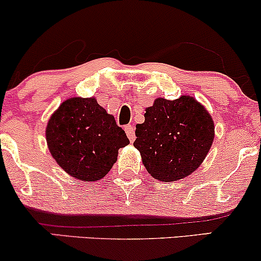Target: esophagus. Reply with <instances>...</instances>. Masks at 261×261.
<instances>
[{"mask_svg": "<svg viewBox=\"0 0 261 261\" xmlns=\"http://www.w3.org/2000/svg\"><path fill=\"white\" fill-rule=\"evenodd\" d=\"M125 133H126L128 140H130L131 142H134L136 136H135V127L133 125H126V126H125Z\"/></svg>", "mask_w": 261, "mask_h": 261, "instance_id": "obj_1", "label": "esophagus"}]
</instances>
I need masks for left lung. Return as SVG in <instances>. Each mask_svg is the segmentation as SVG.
Wrapping results in <instances>:
<instances>
[{"label": "left lung", "mask_w": 261, "mask_h": 261, "mask_svg": "<svg viewBox=\"0 0 261 261\" xmlns=\"http://www.w3.org/2000/svg\"><path fill=\"white\" fill-rule=\"evenodd\" d=\"M135 134L134 146L147 172L157 180L170 182L187 178L201 166L214 142L215 122L191 95L174 100L155 98Z\"/></svg>", "instance_id": "obj_1"}]
</instances>
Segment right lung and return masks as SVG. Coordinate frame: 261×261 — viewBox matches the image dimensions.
Returning <instances> with one entry per match:
<instances>
[{
  "label": "right lung",
  "mask_w": 261,
  "mask_h": 261,
  "mask_svg": "<svg viewBox=\"0 0 261 261\" xmlns=\"http://www.w3.org/2000/svg\"><path fill=\"white\" fill-rule=\"evenodd\" d=\"M45 136L56 163L82 181L100 180L118 160L119 148L130 143L94 97L62 101L50 116Z\"/></svg>",
  "instance_id": "right-lung-1"
}]
</instances>
